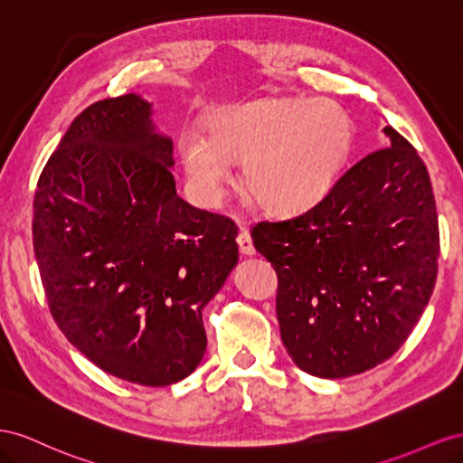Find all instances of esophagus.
<instances>
[{
	"instance_id": "esophagus-1",
	"label": "esophagus",
	"mask_w": 463,
	"mask_h": 463,
	"mask_svg": "<svg viewBox=\"0 0 463 463\" xmlns=\"http://www.w3.org/2000/svg\"><path fill=\"white\" fill-rule=\"evenodd\" d=\"M236 242H239V248H241V254L242 256H254L256 254V248L252 244V236H250V232L246 229L241 231Z\"/></svg>"
}]
</instances>
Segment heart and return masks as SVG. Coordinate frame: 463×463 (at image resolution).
<instances>
[{
	"label": "heart",
	"instance_id": "1",
	"mask_svg": "<svg viewBox=\"0 0 463 463\" xmlns=\"http://www.w3.org/2000/svg\"><path fill=\"white\" fill-rule=\"evenodd\" d=\"M353 147V122L332 100H266L211 118L207 137L180 141L186 173L205 195L244 165V186L271 213L295 215L332 192Z\"/></svg>",
	"mask_w": 463,
	"mask_h": 463
}]
</instances>
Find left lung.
Returning <instances> with one entry per match:
<instances>
[{"label": "left lung", "instance_id": "8db88e82", "mask_svg": "<svg viewBox=\"0 0 463 463\" xmlns=\"http://www.w3.org/2000/svg\"><path fill=\"white\" fill-rule=\"evenodd\" d=\"M361 158L298 217L252 229L279 279L277 320L293 363L318 378L371 371L398 351L427 308L439 271V217L415 147Z\"/></svg>", "mask_w": 463, "mask_h": 463}]
</instances>
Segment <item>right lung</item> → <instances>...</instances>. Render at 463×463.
I'll use <instances>...</instances> for the list:
<instances>
[{"label":"right lung","instance_id":"obj_1","mask_svg":"<svg viewBox=\"0 0 463 463\" xmlns=\"http://www.w3.org/2000/svg\"><path fill=\"white\" fill-rule=\"evenodd\" d=\"M139 95L90 104L38 178L33 244L52 316L104 373L141 386L190 376L202 310L239 261L234 222L176 194L173 139Z\"/></svg>","mask_w":463,"mask_h":463}]
</instances>
